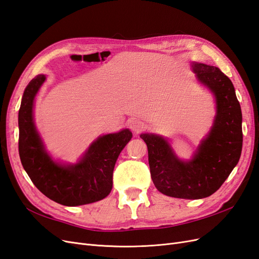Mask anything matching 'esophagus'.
I'll return each instance as SVG.
<instances>
[{
	"label": "esophagus",
	"mask_w": 259,
	"mask_h": 259,
	"mask_svg": "<svg viewBox=\"0 0 259 259\" xmlns=\"http://www.w3.org/2000/svg\"><path fill=\"white\" fill-rule=\"evenodd\" d=\"M130 128L134 133H136V134H138V133H140L145 128V124L139 120H132L130 122Z\"/></svg>",
	"instance_id": "1"
}]
</instances>
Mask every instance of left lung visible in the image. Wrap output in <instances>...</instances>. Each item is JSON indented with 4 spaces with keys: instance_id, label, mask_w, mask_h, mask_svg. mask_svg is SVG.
I'll use <instances>...</instances> for the list:
<instances>
[{
    "instance_id": "1",
    "label": "left lung",
    "mask_w": 259,
    "mask_h": 259,
    "mask_svg": "<svg viewBox=\"0 0 259 259\" xmlns=\"http://www.w3.org/2000/svg\"><path fill=\"white\" fill-rule=\"evenodd\" d=\"M197 80L211 93L216 114L190 160H182L166 138L144 133L152 182L171 198L197 200L216 192L238 164L243 143L242 112L234 86L217 67L192 61Z\"/></svg>"
}]
</instances>
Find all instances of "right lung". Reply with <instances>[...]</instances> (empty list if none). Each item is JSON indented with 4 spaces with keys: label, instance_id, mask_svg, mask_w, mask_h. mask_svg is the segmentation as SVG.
Returning a JSON list of instances; mask_svg holds the SVG:
<instances>
[{
    "label": "right lung",
    "instance_id": "add662e5",
    "mask_svg": "<svg viewBox=\"0 0 259 259\" xmlns=\"http://www.w3.org/2000/svg\"><path fill=\"white\" fill-rule=\"evenodd\" d=\"M46 75L38 74L23 92L18 113L19 156L34 186L49 199L66 206L105 199L112 189V175L121 151L132 139L128 128L99 136L76 163H61L48 152L35 127L34 100Z\"/></svg>",
    "mask_w": 259,
    "mask_h": 259
}]
</instances>
